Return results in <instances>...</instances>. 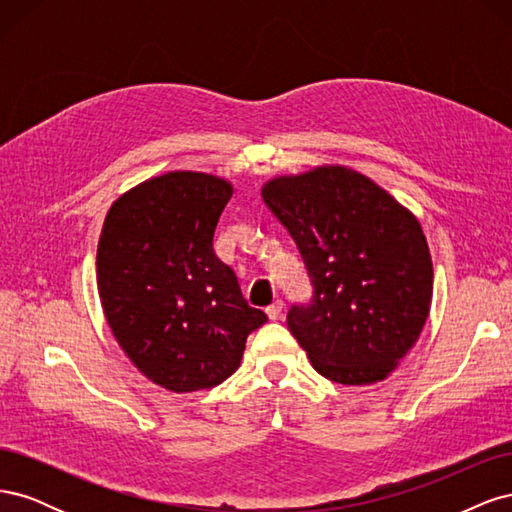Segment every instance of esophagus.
<instances>
[{
	"instance_id": "esophagus-1",
	"label": "esophagus",
	"mask_w": 512,
	"mask_h": 512,
	"mask_svg": "<svg viewBox=\"0 0 512 512\" xmlns=\"http://www.w3.org/2000/svg\"><path fill=\"white\" fill-rule=\"evenodd\" d=\"M282 309H284V303L282 301H275V303H271L265 312H267V316H269V320H277V318H282Z\"/></svg>"
}]
</instances>
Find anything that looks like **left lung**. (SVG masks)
<instances>
[{"label": "left lung", "mask_w": 512, "mask_h": 512, "mask_svg": "<svg viewBox=\"0 0 512 512\" xmlns=\"http://www.w3.org/2000/svg\"><path fill=\"white\" fill-rule=\"evenodd\" d=\"M262 200L297 243L314 288L286 316L314 369L348 386L384 380L429 314L433 267L421 224L344 166L277 177Z\"/></svg>", "instance_id": "left-lung-1"}]
</instances>
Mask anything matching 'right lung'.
<instances>
[{"label":"right lung","instance_id":"obj_1","mask_svg":"<svg viewBox=\"0 0 512 512\" xmlns=\"http://www.w3.org/2000/svg\"><path fill=\"white\" fill-rule=\"evenodd\" d=\"M232 196L220 177L177 170L117 198L98 243V292L117 344L168 391L213 389L241 363L267 322L213 252Z\"/></svg>","mask_w":512,"mask_h":512}]
</instances>
